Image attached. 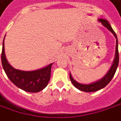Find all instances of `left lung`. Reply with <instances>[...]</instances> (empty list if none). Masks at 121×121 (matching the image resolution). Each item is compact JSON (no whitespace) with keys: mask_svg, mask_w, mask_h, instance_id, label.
<instances>
[{"mask_svg":"<svg viewBox=\"0 0 121 121\" xmlns=\"http://www.w3.org/2000/svg\"><path fill=\"white\" fill-rule=\"evenodd\" d=\"M98 21L99 22L102 24V25L105 27L107 29H108L114 35V36L115 37L116 40V48H115V58L112 62V65L111 68L109 69L108 72L106 73L105 75H104L101 79H100L99 80L94 81L93 83H89V84H83L81 83H79L78 81H76L73 78H72L71 73H69V78L71 80V83L74 85L75 87L79 90L82 91L84 92H95L97 91H99L101 89L104 88L106 85L109 84V82L111 81V79L113 78L114 75L115 73L116 70L117 69L118 65H119V51H118V40H117V36L116 35L115 32H114V30H112V27L111 26L109 22L107 20L103 19V18H99L98 19Z\"/></svg>","mask_w":121,"mask_h":121,"instance_id":"8db88e82","label":"left lung"}]
</instances>
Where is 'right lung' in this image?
<instances>
[{
    "mask_svg": "<svg viewBox=\"0 0 121 121\" xmlns=\"http://www.w3.org/2000/svg\"><path fill=\"white\" fill-rule=\"evenodd\" d=\"M5 36L2 43L1 61L2 67L7 77L16 86L26 92L37 93L43 90L50 81L51 67L53 63L33 71H23L14 68L9 64L6 57L4 53Z\"/></svg>",
    "mask_w": 121,
    "mask_h": 121,
    "instance_id": "obj_1",
    "label": "right lung"
}]
</instances>
